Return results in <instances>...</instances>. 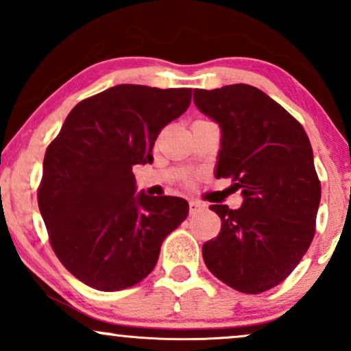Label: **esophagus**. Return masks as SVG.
Masks as SVG:
<instances>
[{
  "label": "esophagus",
  "instance_id": "obj_1",
  "mask_svg": "<svg viewBox=\"0 0 351 351\" xmlns=\"http://www.w3.org/2000/svg\"><path fill=\"white\" fill-rule=\"evenodd\" d=\"M204 208H206V206H204V204L201 203V201H196V199L189 201V215H196V213L203 211Z\"/></svg>",
  "mask_w": 351,
  "mask_h": 351
}]
</instances>
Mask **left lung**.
Listing matches in <instances>:
<instances>
[{
  "instance_id": "left-lung-1",
  "label": "left lung",
  "mask_w": 351,
  "mask_h": 351,
  "mask_svg": "<svg viewBox=\"0 0 351 351\" xmlns=\"http://www.w3.org/2000/svg\"><path fill=\"white\" fill-rule=\"evenodd\" d=\"M195 106L221 128L216 178L231 176L243 204H213L221 232L203 244L213 276L244 293L280 284L307 252L320 181L304 127L257 87L196 88Z\"/></svg>"
}]
</instances>
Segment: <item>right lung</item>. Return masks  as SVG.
<instances>
[{
    "label": "right lung",
    "mask_w": 351,
    "mask_h": 351,
    "mask_svg": "<svg viewBox=\"0 0 351 351\" xmlns=\"http://www.w3.org/2000/svg\"><path fill=\"white\" fill-rule=\"evenodd\" d=\"M189 104V88L120 84L79 102L47 147L39 211L56 256L88 287L138 284L186 219V199L136 193L132 168L153 162L160 130Z\"/></svg>",
    "instance_id": "add662e5"
}]
</instances>
